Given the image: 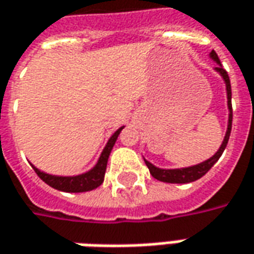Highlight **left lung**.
<instances>
[{"mask_svg": "<svg viewBox=\"0 0 254 254\" xmlns=\"http://www.w3.org/2000/svg\"><path fill=\"white\" fill-rule=\"evenodd\" d=\"M210 58L217 62L215 70L221 75L222 79H224V82H225V87H227L229 115L228 127H227L225 137H224V140H222L218 151H217L213 157H210L208 160L197 164V165L186 167V168H177V170H163V168H157L156 165H153V164L149 163L147 160H144V163L147 165V168L150 170V174L153 175V178H156V179L161 181V182H167V184H189V182H193V181H197V179H200L203 175H206L214 164L218 161V158L221 157V154L224 153V150L227 147V144H228L229 134H231V127H232V103H231L232 93H231V82H229V76L228 73H227V70L222 68L221 62L218 60V55H217V53H215L214 50L210 53Z\"/></svg>", "mask_w": 254, "mask_h": 254, "instance_id": "left-lung-1", "label": "left lung"}]
</instances>
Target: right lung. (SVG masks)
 Instances as JSON below:
<instances>
[{
  "mask_svg": "<svg viewBox=\"0 0 254 254\" xmlns=\"http://www.w3.org/2000/svg\"><path fill=\"white\" fill-rule=\"evenodd\" d=\"M124 129V127H120L115 133L110 137L108 143L105 144L104 150L101 153V156L98 158L97 164L91 168L90 171L80 174V175H75V177H58V175H50L43 172L39 168H36L32 164L33 170L36 171V174L43 179L47 185L51 188H54L57 190H61V192H69V193H80V192H89L93 190L98 186L103 184L105 175V170H107V161H108V157L110 153L113 150L115 141L120 136L121 130Z\"/></svg>",
  "mask_w": 254,
  "mask_h": 254,
  "instance_id": "add662e5",
  "label": "right lung"
}]
</instances>
